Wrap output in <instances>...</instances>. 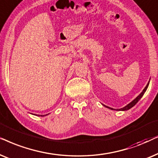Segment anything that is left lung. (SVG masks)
<instances>
[{
  "mask_svg": "<svg viewBox=\"0 0 158 158\" xmlns=\"http://www.w3.org/2000/svg\"><path fill=\"white\" fill-rule=\"evenodd\" d=\"M148 85H149V82H148V85H147L146 87H145L144 89H143V91H142V92H141L139 95L137 96V98H136L135 99H134V100L133 101H132V102H130L129 104H128L127 106L123 107V108H121V109H118V110H129V109L131 108L132 107H133V106H135V105H136V103H137V102H138V101L141 98H142V97L143 95H144V94L145 91H146L147 89H148ZM106 108H110V109H111V110H114V109L111 108H110V107H108V106H106Z\"/></svg>",
  "mask_w": 158,
  "mask_h": 158,
  "instance_id": "1",
  "label": "left lung"
}]
</instances>
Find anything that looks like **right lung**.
Here are the masks:
<instances>
[{"label":"right lung","instance_id":"add662e5","mask_svg":"<svg viewBox=\"0 0 158 158\" xmlns=\"http://www.w3.org/2000/svg\"><path fill=\"white\" fill-rule=\"evenodd\" d=\"M44 115H40V116H44Z\"/></svg>","mask_w":158,"mask_h":158}]
</instances>
